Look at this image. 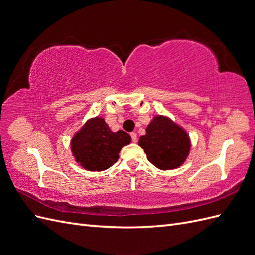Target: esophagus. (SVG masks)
Returning <instances> with one entry per match:
<instances>
[{"instance_id":"34e87169","label":"esophagus","mask_w":255,"mask_h":255,"mask_svg":"<svg viewBox=\"0 0 255 255\" xmlns=\"http://www.w3.org/2000/svg\"><path fill=\"white\" fill-rule=\"evenodd\" d=\"M130 138H132V141L136 142L137 141V135H136V133H130Z\"/></svg>"}]
</instances>
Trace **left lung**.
Listing matches in <instances>:
<instances>
[{
	"label": "left lung",
	"instance_id": "8db88e82",
	"mask_svg": "<svg viewBox=\"0 0 255 255\" xmlns=\"http://www.w3.org/2000/svg\"><path fill=\"white\" fill-rule=\"evenodd\" d=\"M138 144L143 149L150 163L160 170L180 167L190 149L187 133L164 116L153 118Z\"/></svg>",
	"mask_w": 255,
	"mask_h": 255
}]
</instances>
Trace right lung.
<instances>
[{
	"instance_id": "obj_1",
	"label": "right lung",
	"mask_w": 255,
	"mask_h": 255,
	"mask_svg": "<svg viewBox=\"0 0 255 255\" xmlns=\"http://www.w3.org/2000/svg\"><path fill=\"white\" fill-rule=\"evenodd\" d=\"M130 142V136L123 130L112 132L103 118L86 122L71 140L75 160L90 171H102L112 167L119 158V152Z\"/></svg>"
}]
</instances>
